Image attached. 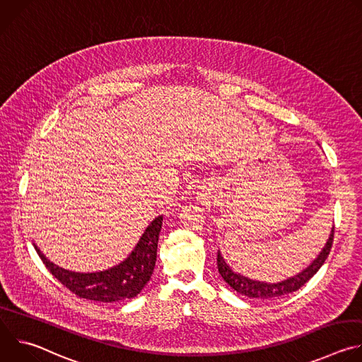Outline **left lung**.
Listing matches in <instances>:
<instances>
[{
  "label": "left lung",
  "instance_id": "obj_1",
  "mask_svg": "<svg viewBox=\"0 0 362 362\" xmlns=\"http://www.w3.org/2000/svg\"><path fill=\"white\" fill-rule=\"evenodd\" d=\"M334 230L335 228H332L329 239L327 240L324 249L321 250V253L317 256V259L309 265L306 269H303L302 272H299L298 275L285 279L282 282L278 284H268V282H259V281H253L249 279L240 274H235L232 271V268L225 262L223 256L221 255V252H218V269L221 276L223 278V281L236 292L247 296V298H256V299H275L279 298L282 295L286 293H292L295 291H298L302 285H305L309 279H311L318 271L320 268L324 265L325 259L329 255V250L332 247V242H334Z\"/></svg>",
  "mask_w": 362,
  "mask_h": 362
}]
</instances>
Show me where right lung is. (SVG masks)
Instances as JSON below:
<instances>
[{
    "instance_id": "1",
    "label": "right lung",
    "mask_w": 362,
    "mask_h": 362,
    "mask_svg": "<svg viewBox=\"0 0 362 362\" xmlns=\"http://www.w3.org/2000/svg\"><path fill=\"white\" fill-rule=\"evenodd\" d=\"M163 216L154 219L141 235L139 243L126 259L106 271L80 274L63 269L49 262L34 245L45 268L78 298L97 302H119L134 298L150 281L158 256V242Z\"/></svg>"
}]
</instances>
